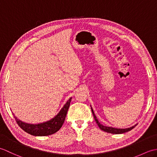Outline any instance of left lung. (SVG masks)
I'll use <instances>...</instances> for the list:
<instances>
[{
  "label": "left lung",
  "mask_w": 157,
  "mask_h": 157,
  "mask_svg": "<svg viewBox=\"0 0 157 157\" xmlns=\"http://www.w3.org/2000/svg\"><path fill=\"white\" fill-rule=\"evenodd\" d=\"M90 106H91V105H90ZM91 110H92L93 116H94V118L95 119L96 123H97V125H98L99 128L101 129V130H102V131L105 132L111 133V134H123V133H125V132H128L130 131V130H132L133 128H134L137 125V124H136L134 125H133L132 127H130V128H125V129L115 128H112V127H108V126L103 125L102 124H101V123L98 121V120L97 119V117H96V116L94 114V111H93V109L92 108V106H91Z\"/></svg>",
  "instance_id": "obj_1"
}]
</instances>
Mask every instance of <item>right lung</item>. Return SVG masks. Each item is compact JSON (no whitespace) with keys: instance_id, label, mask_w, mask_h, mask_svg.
<instances>
[{"instance_id":"right-lung-1","label":"right lung","mask_w":157,"mask_h":157,"mask_svg":"<svg viewBox=\"0 0 157 157\" xmlns=\"http://www.w3.org/2000/svg\"><path fill=\"white\" fill-rule=\"evenodd\" d=\"M71 98H72L71 97L67 101L57 115L48 121L43 123H37V124L28 123L21 121L17 118V117L15 116L13 113V114L20 128L24 130L25 132L28 133L29 134L35 136H46L52 135L58 132L64 123Z\"/></svg>"}]
</instances>
